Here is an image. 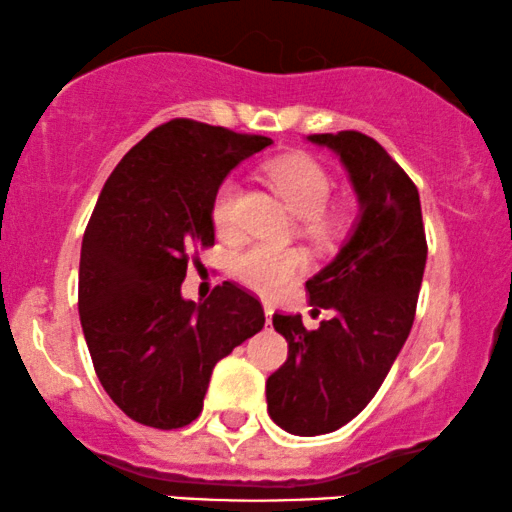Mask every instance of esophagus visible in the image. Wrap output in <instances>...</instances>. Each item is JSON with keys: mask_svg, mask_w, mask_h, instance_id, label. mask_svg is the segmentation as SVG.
<instances>
[{"mask_svg": "<svg viewBox=\"0 0 512 512\" xmlns=\"http://www.w3.org/2000/svg\"><path fill=\"white\" fill-rule=\"evenodd\" d=\"M264 316H267V326L271 323V316H274V307L269 302H264Z\"/></svg>", "mask_w": 512, "mask_h": 512, "instance_id": "34e87169", "label": "esophagus"}]
</instances>
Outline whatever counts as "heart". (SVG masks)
<instances>
[{
    "label": "heart",
    "instance_id": "b5f03b06",
    "mask_svg": "<svg viewBox=\"0 0 512 512\" xmlns=\"http://www.w3.org/2000/svg\"><path fill=\"white\" fill-rule=\"evenodd\" d=\"M269 179L286 200L288 208L300 217L302 231L316 243H331L345 231L347 215L340 208H328L333 181L319 160L309 155H288L269 167ZM241 184L236 177H226L212 200V222L222 236H236L241 231ZM243 286L260 295H276L293 278L304 274L307 255L295 245L250 243L234 255L231 264Z\"/></svg>",
    "mask_w": 512,
    "mask_h": 512
}]
</instances>
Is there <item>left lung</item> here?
Masks as SVG:
<instances>
[{
	"instance_id": "obj_1",
	"label": "left lung",
	"mask_w": 512,
	"mask_h": 512,
	"mask_svg": "<svg viewBox=\"0 0 512 512\" xmlns=\"http://www.w3.org/2000/svg\"><path fill=\"white\" fill-rule=\"evenodd\" d=\"M340 155L359 200V219L331 264L307 281L312 312L333 316L307 331L300 314H274L288 342L269 375L267 409L278 428L314 437L366 409L409 338L428 243L416 184L366 134H312Z\"/></svg>"
}]
</instances>
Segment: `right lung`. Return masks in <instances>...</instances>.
I'll return each mask as SVG.
<instances>
[{
  "instance_id": "right-lung-1",
  "label": "right lung",
  "mask_w": 512,
  "mask_h": 512,
  "mask_svg": "<svg viewBox=\"0 0 512 512\" xmlns=\"http://www.w3.org/2000/svg\"><path fill=\"white\" fill-rule=\"evenodd\" d=\"M271 144L177 118L120 160L82 238L77 307L103 390L129 418L184 428L203 411L212 368L264 326L257 297L224 281L181 297L191 252L215 245L212 200L226 174Z\"/></svg>"
}]
</instances>
